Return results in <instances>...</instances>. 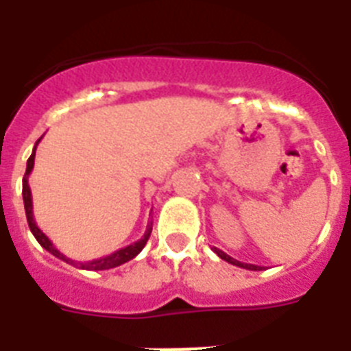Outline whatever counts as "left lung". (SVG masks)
Here are the masks:
<instances>
[{"mask_svg": "<svg viewBox=\"0 0 351 351\" xmlns=\"http://www.w3.org/2000/svg\"><path fill=\"white\" fill-rule=\"evenodd\" d=\"M213 251L217 253V255L222 258V261L230 262V264H233V266H239V267H244V269H251V271H258L261 269V266H255V264H245V262H240L237 261V258H233V256H230L228 253H224L222 250H219V247H213Z\"/></svg>", "mask_w": 351, "mask_h": 351, "instance_id": "obj_1", "label": "left lung"}]
</instances>
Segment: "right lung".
<instances>
[{
  "label": "right lung",
  "mask_w": 351,
  "mask_h": 351,
  "mask_svg": "<svg viewBox=\"0 0 351 351\" xmlns=\"http://www.w3.org/2000/svg\"><path fill=\"white\" fill-rule=\"evenodd\" d=\"M41 140V138H40ZM40 140L36 142V145L40 143ZM36 145H34V151L30 154V158L27 160V171H25V176H23V204H25V215H27V222H29V228L32 231V234L36 237V240L40 242L41 247H45L49 253H52L54 256H58L60 261L67 262L71 266L74 267H80V269H95V271H104V269H111V267H118L121 264H125L129 262L131 258L140 253L143 250V245L147 244L149 237H151V231H153V222H149L147 224V230L143 233V237L136 242H132V244L125 245V247H121V250L114 251L111 255L107 256H101V258H95V261H89V262H78V261H73V258H69L67 255H63L62 251L58 250L56 245L52 244L49 237H47L43 231L38 228L34 220V213H32V193H30V187H29V175L32 173V167H34V156H36Z\"/></svg>",
  "instance_id": "obj_1"
}]
</instances>
